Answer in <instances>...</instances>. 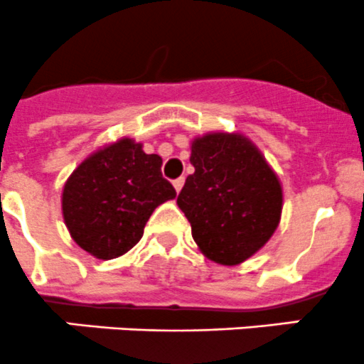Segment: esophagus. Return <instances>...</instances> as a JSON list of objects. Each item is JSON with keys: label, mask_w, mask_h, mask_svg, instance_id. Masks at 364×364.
I'll list each match as a JSON object with an SVG mask.
<instances>
[{"label": "esophagus", "mask_w": 364, "mask_h": 364, "mask_svg": "<svg viewBox=\"0 0 364 364\" xmlns=\"http://www.w3.org/2000/svg\"><path fill=\"white\" fill-rule=\"evenodd\" d=\"M183 178L181 177V178H177V181H173V187H175V191H177V193H181L182 191V187H183Z\"/></svg>", "instance_id": "34e87169"}]
</instances>
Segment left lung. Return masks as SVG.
<instances>
[{"label":"left lung","instance_id":"8db88e82","mask_svg":"<svg viewBox=\"0 0 364 364\" xmlns=\"http://www.w3.org/2000/svg\"><path fill=\"white\" fill-rule=\"evenodd\" d=\"M194 173L177 198L198 250L219 265H239L274 235L283 187L264 154L240 132H207L191 141Z\"/></svg>","mask_w":364,"mask_h":364}]
</instances>
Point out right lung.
Returning <instances> with one entry per match:
<instances>
[{
	"label": "right lung",
	"instance_id": "add662e5",
	"mask_svg": "<svg viewBox=\"0 0 364 364\" xmlns=\"http://www.w3.org/2000/svg\"><path fill=\"white\" fill-rule=\"evenodd\" d=\"M161 166L157 154H145L143 143L127 136L90 154L61 191V214L72 240L99 260L132 250L152 212L177 196Z\"/></svg>",
	"mask_w": 364,
	"mask_h": 364
}]
</instances>
